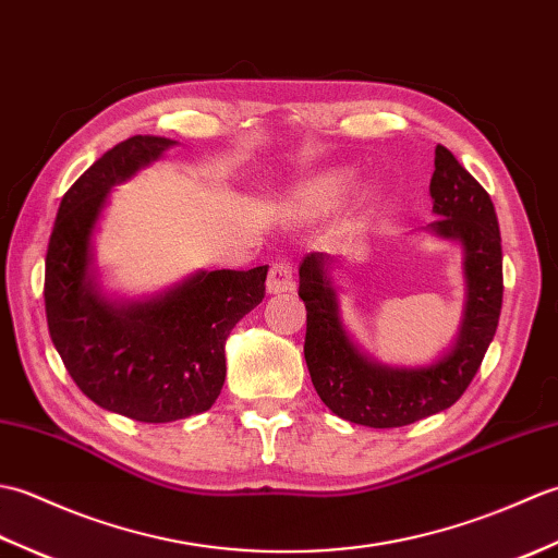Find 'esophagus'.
Instances as JSON below:
<instances>
[{"label":"esophagus","mask_w":558,"mask_h":558,"mask_svg":"<svg viewBox=\"0 0 558 558\" xmlns=\"http://www.w3.org/2000/svg\"><path fill=\"white\" fill-rule=\"evenodd\" d=\"M266 290L270 294H282V292H292L294 290V272L288 260H276L268 270V280H266Z\"/></svg>","instance_id":"34e87169"}]
</instances>
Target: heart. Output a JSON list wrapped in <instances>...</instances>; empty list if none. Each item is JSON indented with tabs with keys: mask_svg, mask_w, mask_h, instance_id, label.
<instances>
[{
	"mask_svg": "<svg viewBox=\"0 0 558 558\" xmlns=\"http://www.w3.org/2000/svg\"><path fill=\"white\" fill-rule=\"evenodd\" d=\"M352 177L348 172H324L294 192L292 204L302 213H326L345 196Z\"/></svg>",
	"mask_w": 558,
	"mask_h": 558,
	"instance_id": "heart-1",
	"label": "heart"
}]
</instances>
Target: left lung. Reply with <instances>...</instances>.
I'll return each mask as SVG.
<instances>
[{
    "label": "left lung",
    "mask_w": 558,
    "mask_h": 558,
    "mask_svg": "<svg viewBox=\"0 0 558 558\" xmlns=\"http://www.w3.org/2000/svg\"><path fill=\"white\" fill-rule=\"evenodd\" d=\"M429 194L436 213L429 230L460 242L465 272L458 338L434 364L393 369L366 357L342 326L338 290L330 278V266L338 260L312 252L300 266V298L306 306L304 360L318 398L348 422L390 429L450 408L475 378L499 326L504 256L489 194L444 146H436Z\"/></svg>",
    "instance_id": "obj_1"
}]
</instances>
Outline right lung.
<instances>
[{
  "mask_svg": "<svg viewBox=\"0 0 558 558\" xmlns=\"http://www.w3.org/2000/svg\"><path fill=\"white\" fill-rule=\"evenodd\" d=\"M174 141L132 136L71 184L45 258V314L69 376L96 405L162 424L206 412L225 384V340L266 294L268 266L198 270L144 302H112L93 276V230L114 184Z\"/></svg>",
  "mask_w": 558,
  "mask_h": 558,
  "instance_id": "obj_1",
  "label": "right lung"
}]
</instances>
